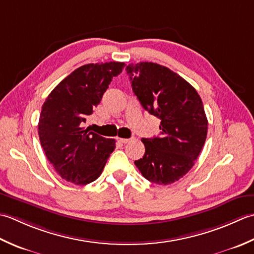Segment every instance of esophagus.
I'll return each mask as SVG.
<instances>
[{
	"label": "esophagus",
	"mask_w": 254,
	"mask_h": 254,
	"mask_svg": "<svg viewBox=\"0 0 254 254\" xmlns=\"http://www.w3.org/2000/svg\"><path fill=\"white\" fill-rule=\"evenodd\" d=\"M117 140L120 141V142H122V143H128V142H130L132 139H126V138H117Z\"/></svg>",
	"instance_id": "obj_1"
}]
</instances>
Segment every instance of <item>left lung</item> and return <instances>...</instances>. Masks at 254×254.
<instances>
[{
    "label": "left lung",
    "instance_id": "left-lung-1",
    "mask_svg": "<svg viewBox=\"0 0 254 254\" xmlns=\"http://www.w3.org/2000/svg\"><path fill=\"white\" fill-rule=\"evenodd\" d=\"M126 71L141 106L161 121L160 136L141 139L146 152L134 164L150 182H177L193 168L206 140L208 122L201 98L167 66L139 62Z\"/></svg>",
    "mask_w": 254,
    "mask_h": 254
}]
</instances>
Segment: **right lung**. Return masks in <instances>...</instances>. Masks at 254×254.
<instances>
[{"instance_id":"obj_1","label":"right lung","mask_w":254,"mask_h":254,"mask_svg":"<svg viewBox=\"0 0 254 254\" xmlns=\"http://www.w3.org/2000/svg\"><path fill=\"white\" fill-rule=\"evenodd\" d=\"M124 66V62L115 61L82 65L51 91L41 107V147L57 173L68 182L85 185L95 181L115 149V139L83 129L82 123Z\"/></svg>"}]
</instances>
